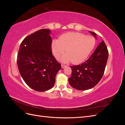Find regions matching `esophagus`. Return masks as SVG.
I'll return each instance as SVG.
<instances>
[{
	"label": "esophagus",
	"instance_id": "obj_1",
	"mask_svg": "<svg viewBox=\"0 0 125 125\" xmlns=\"http://www.w3.org/2000/svg\"><path fill=\"white\" fill-rule=\"evenodd\" d=\"M66 67H67V66L64 65H62V68H64Z\"/></svg>",
	"mask_w": 125,
	"mask_h": 125
}]
</instances>
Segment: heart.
<instances>
[{
	"mask_svg": "<svg viewBox=\"0 0 125 125\" xmlns=\"http://www.w3.org/2000/svg\"><path fill=\"white\" fill-rule=\"evenodd\" d=\"M94 37L80 33L68 32L60 36L58 40H53L51 48L52 54L56 58L64 53L60 58L63 63L71 62L74 65L81 63L88 57L95 46Z\"/></svg>",
	"mask_w": 125,
	"mask_h": 125,
	"instance_id": "b5f03b06",
	"label": "heart"
}]
</instances>
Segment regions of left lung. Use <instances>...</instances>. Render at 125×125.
I'll return each mask as SVG.
<instances>
[{
  "mask_svg": "<svg viewBox=\"0 0 125 125\" xmlns=\"http://www.w3.org/2000/svg\"><path fill=\"white\" fill-rule=\"evenodd\" d=\"M96 38V33L89 31ZM108 57L106 46L103 41L90 58L77 66H70V85L78 90H89L95 86L103 77Z\"/></svg>",
  "mask_w": 125,
  "mask_h": 125,
  "instance_id": "1",
  "label": "left lung"
}]
</instances>
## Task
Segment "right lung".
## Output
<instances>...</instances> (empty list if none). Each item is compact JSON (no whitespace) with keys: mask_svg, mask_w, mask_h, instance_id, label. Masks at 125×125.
Instances as JSON below:
<instances>
[{"mask_svg":"<svg viewBox=\"0 0 125 125\" xmlns=\"http://www.w3.org/2000/svg\"><path fill=\"white\" fill-rule=\"evenodd\" d=\"M51 31L41 29L26 37L20 44L17 65L22 79L29 87L43 92L54 85L62 68L51 51Z\"/></svg>","mask_w":125,"mask_h":125,"instance_id":"obj_1","label":"right lung"}]
</instances>
